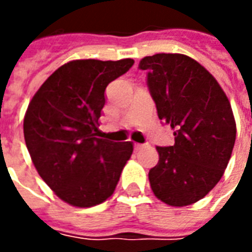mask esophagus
Returning <instances> with one entry per match:
<instances>
[{"instance_id": "1", "label": "esophagus", "mask_w": 252, "mask_h": 252, "mask_svg": "<svg viewBox=\"0 0 252 252\" xmlns=\"http://www.w3.org/2000/svg\"><path fill=\"white\" fill-rule=\"evenodd\" d=\"M143 147H144V144H136V143H135V150H136V151L142 150Z\"/></svg>"}]
</instances>
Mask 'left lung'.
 <instances>
[{
	"instance_id": "1",
	"label": "left lung",
	"mask_w": 252,
	"mask_h": 252,
	"mask_svg": "<svg viewBox=\"0 0 252 252\" xmlns=\"http://www.w3.org/2000/svg\"><path fill=\"white\" fill-rule=\"evenodd\" d=\"M139 68L147 71L159 119L174 129V146L157 147L151 189L167 205H191L217 185L231 158L236 123L229 99L205 67L182 54L143 58Z\"/></svg>"
}]
</instances>
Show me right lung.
Masks as SVG:
<instances>
[{
    "instance_id": "1",
    "label": "right lung",
    "mask_w": 252,
    "mask_h": 252,
    "mask_svg": "<svg viewBox=\"0 0 252 252\" xmlns=\"http://www.w3.org/2000/svg\"><path fill=\"white\" fill-rule=\"evenodd\" d=\"M133 59H78L61 66L31 99L24 139L37 173L54 193L78 208L113 194L131 158V142L98 139L105 89L126 74Z\"/></svg>"
}]
</instances>
